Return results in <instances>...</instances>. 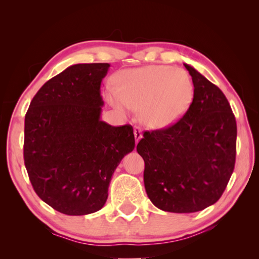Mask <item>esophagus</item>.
I'll return each instance as SVG.
<instances>
[{"mask_svg": "<svg viewBox=\"0 0 259 259\" xmlns=\"http://www.w3.org/2000/svg\"><path fill=\"white\" fill-rule=\"evenodd\" d=\"M134 134H135L136 144H138L139 140L142 138V133H141V129L139 128V126H136L135 130H134Z\"/></svg>", "mask_w": 259, "mask_h": 259, "instance_id": "1", "label": "esophagus"}]
</instances>
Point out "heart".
<instances>
[{
	"instance_id": "obj_1",
	"label": "heart",
	"mask_w": 259,
	"mask_h": 259,
	"mask_svg": "<svg viewBox=\"0 0 259 259\" xmlns=\"http://www.w3.org/2000/svg\"><path fill=\"white\" fill-rule=\"evenodd\" d=\"M117 90L109 89L108 102L124 113L140 109V120L153 129L177 122L194 100V83L187 71L167 65L128 69L117 76Z\"/></svg>"
}]
</instances>
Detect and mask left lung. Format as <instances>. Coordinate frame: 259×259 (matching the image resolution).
Masks as SVG:
<instances>
[{
	"mask_svg": "<svg viewBox=\"0 0 259 259\" xmlns=\"http://www.w3.org/2000/svg\"><path fill=\"white\" fill-rule=\"evenodd\" d=\"M194 83V100L177 123L146 131L137 151L145 160L147 195L169 212H196L213 205L230 179L237 125L218 87L184 63Z\"/></svg>",
	"mask_w": 259,
	"mask_h": 259,
	"instance_id": "left-lung-1",
	"label": "left lung"
}]
</instances>
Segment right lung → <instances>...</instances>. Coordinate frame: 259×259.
Here are the masks:
<instances>
[{"label":"right lung","instance_id":"1","mask_svg":"<svg viewBox=\"0 0 259 259\" xmlns=\"http://www.w3.org/2000/svg\"><path fill=\"white\" fill-rule=\"evenodd\" d=\"M109 63H80L46 82L24 121V163L37 196L56 210L83 216L108 199L114 170L135 149L133 126L101 120Z\"/></svg>","mask_w":259,"mask_h":259}]
</instances>
